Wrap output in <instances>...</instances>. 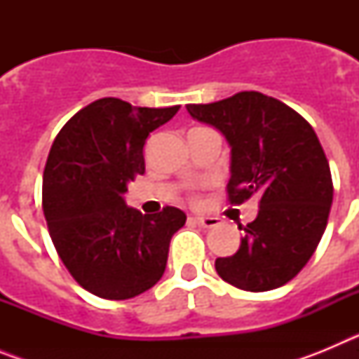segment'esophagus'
<instances>
[{"label": "esophagus", "mask_w": 359, "mask_h": 359, "mask_svg": "<svg viewBox=\"0 0 359 359\" xmlns=\"http://www.w3.org/2000/svg\"><path fill=\"white\" fill-rule=\"evenodd\" d=\"M194 221L203 228H215L221 223L217 217H210V215H198V217H194Z\"/></svg>", "instance_id": "1"}]
</instances>
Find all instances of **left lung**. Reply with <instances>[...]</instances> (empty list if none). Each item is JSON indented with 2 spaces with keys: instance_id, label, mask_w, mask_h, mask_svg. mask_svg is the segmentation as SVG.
Instances as JSON below:
<instances>
[{
  "instance_id": "8db88e82",
  "label": "left lung",
  "mask_w": 359,
  "mask_h": 359,
  "mask_svg": "<svg viewBox=\"0 0 359 359\" xmlns=\"http://www.w3.org/2000/svg\"><path fill=\"white\" fill-rule=\"evenodd\" d=\"M187 111L217 129L231 147V205L259 198V214L244 226L239 250L215 259V271L244 291L284 286L315 253L331 210V169L315 129L259 91L189 104Z\"/></svg>"
}]
</instances>
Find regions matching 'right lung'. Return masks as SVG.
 Wrapping results in <instances>:
<instances>
[{
    "label": "right lung",
    "instance_id": "right-lung-1",
    "mask_svg": "<svg viewBox=\"0 0 359 359\" xmlns=\"http://www.w3.org/2000/svg\"><path fill=\"white\" fill-rule=\"evenodd\" d=\"M177 111L98 98L53 140L43 174L44 217L72 277L97 297L128 300L163 275L170 239L187 215L176 207L144 215L123 194L145 172L147 136Z\"/></svg>",
    "mask_w": 359,
    "mask_h": 359
}]
</instances>
